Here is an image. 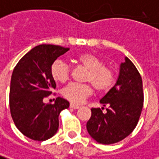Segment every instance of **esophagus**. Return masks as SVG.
<instances>
[{"instance_id":"esophagus-1","label":"esophagus","mask_w":159,"mask_h":159,"mask_svg":"<svg viewBox=\"0 0 159 159\" xmlns=\"http://www.w3.org/2000/svg\"><path fill=\"white\" fill-rule=\"evenodd\" d=\"M70 108H72V109H79L80 106L79 105H76L75 103H70Z\"/></svg>"}]
</instances>
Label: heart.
Masks as SVG:
<instances>
[{"label": "heart", "mask_w": 159, "mask_h": 159, "mask_svg": "<svg viewBox=\"0 0 159 159\" xmlns=\"http://www.w3.org/2000/svg\"><path fill=\"white\" fill-rule=\"evenodd\" d=\"M75 62L86 69L84 81L89 82L98 92L108 91L115 83V72L104 62L90 53H84L77 56ZM50 74L57 83H65L70 75V67L65 62L57 60L50 67ZM89 84L71 83L62 89L63 98L70 102L79 104L92 94V86Z\"/></svg>", "instance_id": "b5f03b06"}]
</instances>
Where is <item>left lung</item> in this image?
I'll list each match as a JSON object with an SVG mask.
<instances>
[{
    "mask_svg": "<svg viewBox=\"0 0 159 159\" xmlns=\"http://www.w3.org/2000/svg\"><path fill=\"white\" fill-rule=\"evenodd\" d=\"M120 64L117 81L100 100L107 112L91 109L87 130L98 143L111 144L128 137L136 128L143 104V82L139 70L128 57Z\"/></svg>",
    "mask_w": 159,
    "mask_h": 159,
    "instance_id": "obj_1",
    "label": "left lung"
}]
</instances>
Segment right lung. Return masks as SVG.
Returning a JSON list of instances; mask_svg holds the SVG:
<instances>
[{
  "instance_id": "1",
  "label": "right lung",
  "mask_w": 159,
  "mask_h": 159,
  "mask_svg": "<svg viewBox=\"0 0 159 159\" xmlns=\"http://www.w3.org/2000/svg\"><path fill=\"white\" fill-rule=\"evenodd\" d=\"M70 48L41 44L18 61L11 76L9 107L17 129L35 141H45L57 133L58 116L70 102L57 98L55 103H45L57 84L50 74L52 63Z\"/></svg>"
}]
</instances>
